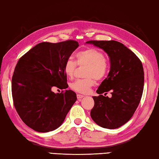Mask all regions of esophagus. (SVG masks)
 <instances>
[{
	"label": "esophagus",
	"mask_w": 159,
	"mask_h": 159,
	"mask_svg": "<svg viewBox=\"0 0 159 159\" xmlns=\"http://www.w3.org/2000/svg\"><path fill=\"white\" fill-rule=\"evenodd\" d=\"M85 96H83V95H81V94H77L76 95V97H77V98L79 99V100H80V99H81V98H83Z\"/></svg>",
	"instance_id": "esophagus-1"
}]
</instances>
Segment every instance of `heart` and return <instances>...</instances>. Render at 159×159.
I'll return each mask as SVG.
<instances>
[{
	"label": "heart",
	"instance_id": "b5f03b06",
	"mask_svg": "<svg viewBox=\"0 0 159 159\" xmlns=\"http://www.w3.org/2000/svg\"><path fill=\"white\" fill-rule=\"evenodd\" d=\"M77 65L86 66L85 76L83 79H77L71 84V89L80 93H87L95 85L96 80L104 79L108 73V64L106 56L101 50L89 48L80 51L76 55V62L71 59L66 61L63 65V70L66 75L72 78Z\"/></svg>",
	"mask_w": 159,
	"mask_h": 159
}]
</instances>
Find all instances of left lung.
I'll return each mask as SVG.
<instances>
[{
  "label": "left lung",
  "mask_w": 159,
  "mask_h": 159,
  "mask_svg": "<svg viewBox=\"0 0 159 159\" xmlns=\"http://www.w3.org/2000/svg\"><path fill=\"white\" fill-rule=\"evenodd\" d=\"M86 43L103 49L111 63L108 76L96 91L99 96L93 97L94 106L91 117L102 128H119L133 117L139 104L144 85L142 63L135 54L119 42L90 40ZM108 91L111 93V98L106 96Z\"/></svg>",
  "instance_id": "8db88e82"
}]
</instances>
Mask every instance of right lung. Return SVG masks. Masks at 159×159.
<instances>
[{"instance_id": "add662e5", "label": "right lung", "mask_w": 159, "mask_h": 159, "mask_svg": "<svg viewBox=\"0 0 159 159\" xmlns=\"http://www.w3.org/2000/svg\"><path fill=\"white\" fill-rule=\"evenodd\" d=\"M79 46L72 39L39 43L17 63L11 81L13 105L23 122L34 130H55L76 102L73 91L55 93L52 89L68 87L63 65Z\"/></svg>"}]
</instances>
